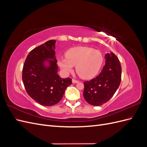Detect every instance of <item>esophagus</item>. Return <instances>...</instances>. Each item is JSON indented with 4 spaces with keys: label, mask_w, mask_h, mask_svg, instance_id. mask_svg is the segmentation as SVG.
Masks as SVG:
<instances>
[{
    "label": "esophagus",
    "mask_w": 147,
    "mask_h": 147,
    "mask_svg": "<svg viewBox=\"0 0 147 147\" xmlns=\"http://www.w3.org/2000/svg\"><path fill=\"white\" fill-rule=\"evenodd\" d=\"M72 82L73 83H78V81L76 80H75V79H72Z\"/></svg>",
    "instance_id": "obj_1"
}]
</instances>
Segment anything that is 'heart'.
<instances>
[{"instance_id": "heart-1", "label": "heart", "mask_w": 147, "mask_h": 147, "mask_svg": "<svg viewBox=\"0 0 147 147\" xmlns=\"http://www.w3.org/2000/svg\"><path fill=\"white\" fill-rule=\"evenodd\" d=\"M102 53L88 47H77L69 49L65 57L57 60V64L65 74L72 72L76 66L77 74L82 78L91 79L98 74L103 64Z\"/></svg>"}]
</instances>
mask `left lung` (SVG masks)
I'll list each match as a JSON object with an SVG mask.
<instances>
[{"label":"left lung","mask_w":147,"mask_h":147,"mask_svg":"<svg viewBox=\"0 0 147 147\" xmlns=\"http://www.w3.org/2000/svg\"><path fill=\"white\" fill-rule=\"evenodd\" d=\"M105 65L98 76L84 82V98L94 106L101 105L109 100L121 83V67L118 57L110 52L105 55Z\"/></svg>","instance_id":"left-lung-1"}]
</instances>
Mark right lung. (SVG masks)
Segmentation results:
<instances>
[{
  "label": "right lung",
  "mask_w": 147,
  "mask_h": 147,
  "mask_svg": "<svg viewBox=\"0 0 147 147\" xmlns=\"http://www.w3.org/2000/svg\"><path fill=\"white\" fill-rule=\"evenodd\" d=\"M56 40H50L31 51L23 69V82L32 98L43 106L55 105L61 100L65 89L72 84L70 78L57 74Z\"/></svg>",
  "instance_id": "right-lung-1"
}]
</instances>
